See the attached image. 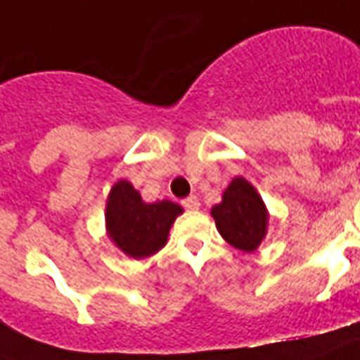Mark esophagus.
<instances>
[{"instance_id": "esophagus-1", "label": "esophagus", "mask_w": 360, "mask_h": 360, "mask_svg": "<svg viewBox=\"0 0 360 360\" xmlns=\"http://www.w3.org/2000/svg\"><path fill=\"white\" fill-rule=\"evenodd\" d=\"M182 206L186 210H198L200 207V202H198L197 197H187L182 200Z\"/></svg>"}]
</instances>
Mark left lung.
Listing matches in <instances>:
<instances>
[{"mask_svg":"<svg viewBox=\"0 0 360 360\" xmlns=\"http://www.w3.org/2000/svg\"><path fill=\"white\" fill-rule=\"evenodd\" d=\"M212 215L221 236L239 250H255L265 237L269 219L265 204L245 178L231 180L221 204L213 206Z\"/></svg>","mask_w":360,"mask_h":360,"instance_id":"8db88e82","label":"left lung"}]
</instances>
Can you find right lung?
<instances>
[{"mask_svg": "<svg viewBox=\"0 0 360 360\" xmlns=\"http://www.w3.org/2000/svg\"><path fill=\"white\" fill-rule=\"evenodd\" d=\"M182 207L162 200L147 204L132 184L120 180L112 187L106 204V226L115 245L130 257H147L165 245L169 228Z\"/></svg>", "mask_w": 360, "mask_h": 360, "instance_id": "add662e5", "label": "right lung"}]
</instances>
